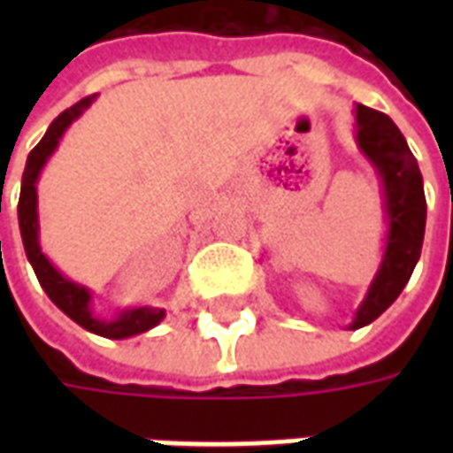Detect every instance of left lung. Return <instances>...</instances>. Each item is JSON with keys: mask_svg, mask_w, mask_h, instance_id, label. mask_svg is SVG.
<instances>
[{"mask_svg": "<svg viewBox=\"0 0 453 453\" xmlns=\"http://www.w3.org/2000/svg\"><path fill=\"white\" fill-rule=\"evenodd\" d=\"M357 145L379 172L388 233L379 272L354 315L351 330L373 323L405 288L422 252L427 220L418 159L412 157L398 126L386 113L357 104Z\"/></svg>", "mask_w": 453, "mask_h": 453, "instance_id": "8db88e82", "label": "left lung"}]
</instances>
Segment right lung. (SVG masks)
I'll list each match as a JSON object with an SVG mask.
<instances>
[{"instance_id":"1","label":"right lung","mask_w":453,"mask_h":453,"mask_svg":"<svg viewBox=\"0 0 453 453\" xmlns=\"http://www.w3.org/2000/svg\"><path fill=\"white\" fill-rule=\"evenodd\" d=\"M96 99V94L84 96L82 102H77L70 109H65L58 119L50 123V128L45 130V135L41 142L28 152L26 159L24 177H21V196H19V227H21V240H24V250L28 262L34 266L38 281L43 286V291L48 298L53 301L67 318H73L74 323L89 330L94 334H102L109 340H123V337H133V334L148 333L150 327L165 318L162 308H150V305H140V308H126L120 311L119 318L113 320H99L92 313V294L87 286H80L65 279L53 265L50 259L43 255V250L38 245V194H35V181L41 177V169L45 167L48 157L53 155L58 142L63 138V133L70 128V123L82 116L92 102Z\"/></svg>"}]
</instances>
